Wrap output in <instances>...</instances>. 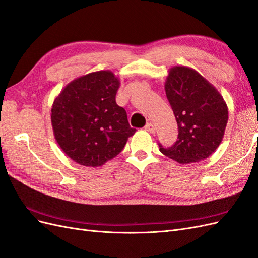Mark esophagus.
<instances>
[{"mask_svg": "<svg viewBox=\"0 0 258 258\" xmlns=\"http://www.w3.org/2000/svg\"><path fill=\"white\" fill-rule=\"evenodd\" d=\"M144 129L148 132H151V134H154V132H155V124L153 122H148Z\"/></svg>", "mask_w": 258, "mask_h": 258, "instance_id": "34e87169", "label": "esophagus"}]
</instances>
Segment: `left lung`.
Segmentation results:
<instances>
[{
  "mask_svg": "<svg viewBox=\"0 0 258 258\" xmlns=\"http://www.w3.org/2000/svg\"><path fill=\"white\" fill-rule=\"evenodd\" d=\"M166 95L177 122V141L160 152L182 165L198 162L221 144L228 121V107L212 84L194 69L169 70Z\"/></svg>",
  "mask_w": 258,
  "mask_h": 258,
  "instance_id": "left-lung-1",
  "label": "left lung"
}]
</instances>
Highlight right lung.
Returning a JSON list of instances; mask_svg holds the SVG:
<instances>
[{
  "mask_svg": "<svg viewBox=\"0 0 258 258\" xmlns=\"http://www.w3.org/2000/svg\"><path fill=\"white\" fill-rule=\"evenodd\" d=\"M120 86L111 71L77 77L62 89L51 108L57 143L67 156L86 167L102 166L118 155L136 129L117 105Z\"/></svg>",
  "mask_w": 258,
  "mask_h": 258,
  "instance_id": "1",
  "label": "right lung"
}]
</instances>
